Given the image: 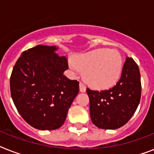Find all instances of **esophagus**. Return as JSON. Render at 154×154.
Returning a JSON list of instances; mask_svg holds the SVG:
<instances>
[{
  "instance_id": "obj_1",
  "label": "esophagus",
  "mask_w": 154,
  "mask_h": 154,
  "mask_svg": "<svg viewBox=\"0 0 154 154\" xmlns=\"http://www.w3.org/2000/svg\"><path fill=\"white\" fill-rule=\"evenodd\" d=\"M79 87H80V91L82 92V93H84V92L86 91V85H85V84H83L82 82H80Z\"/></svg>"
}]
</instances>
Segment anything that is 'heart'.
<instances>
[{
    "instance_id": "heart-1",
    "label": "heart",
    "mask_w": 154,
    "mask_h": 154,
    "mask_svg": "<svg viewBox=\"0 0 154 154\" xmlns=\"http://www.w3.org/2000/svg\"><path fill=\"white\" fill-rule=\"evenodd\" d=\"M122 65V57L117 50L98 49L76 57L71 67L83 71L85 82L91 87L105 89L119 80Z\"/></svg>"
}]
</instances>
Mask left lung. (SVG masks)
Instances as JSON below:
<instances>
[{
    "label": "left lung",
    "mask_w": 154,
    "mask_h": 154,
    "mask_svg": "<svg viewBox=\"0 0 154 154\" xmlns=\"http://www.w3.org/2000/svg\"><path fill=\"white\" fill-rule=\"evenodd\" d=\"M92 122L104 129L123 126L138 106L141 94V74L137 64L127 57L119 81L111 89L101 91L86 89Z\"/></svg>",
    "instance_id": "left-lung-1"
}]
</instances>
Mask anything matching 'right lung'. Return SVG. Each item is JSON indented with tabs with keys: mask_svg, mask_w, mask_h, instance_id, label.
<instances>
[{
	"mask_svg": "<svg viewBox=\"0 0 154 154\" xmlns=\"http://www.w3.org/2000/svg\"><path fill=\"white\" fill-rule=\"evenodd\" d=\"M56 46L37 45L21 53L10 77L13 103L23 119L35 129L53 130L65 121L79 92V82L64 76L67 58Z\"/></svg>",
	"mask_w": 154,
	"mask_h": 154,
	"instance_id": "1",
	"label": "right lung"
}]
</instances>
